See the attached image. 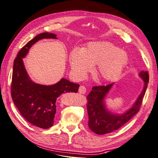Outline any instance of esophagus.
I'll return each instance as SVG.
<instances>
[{
  "label": "esophagus",
  "instance_id": "34e87169",
  "mask_svg": "<svg viewBox=\"0 0 158 158\" xmlns=\"http://www.w3.org/2000/svg\"><path fill=\"white\" fill-rule=\"evenodd\" d=\"M79 92L80 94H85L86 92V88H85V86L81 85L79 88Z\"/></svg>",
  "mask_w": 158,
  "mask_h": 158
}]
</instances>
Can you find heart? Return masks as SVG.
<instances>
[{
    "label": "heart",
    "instance_id": "obj_1",
    "mask_svg": "<svg viewBox=\"0 0 158 158\" xmlns=\"http://www.w3.org/2000/svg\"><path fill=\"white\" fill-rule=\"evenodd\" d=\"M129 61L127 52L109 42H92L85 48L73 49L70 54L73 76L81 79L92 66L100 79L112 81L118 78Z\"/></svg>",
    "mask_w": 158,
    "mask_h": 158
}]
</instances>
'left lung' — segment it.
<instances>
[{
  "label": "left lung",
  "instance_id": "obj_1",
  "mask_svg": "<svg viewBox=\"0 0 158 158\" xmlns=\"http://www.w3.org/2000/svg\"><path fill=\"white\" fill-rule=\"evenodd\" d=\"M139 77L144 81L143 90L130 109L121 114L110 112L105 104V98L114 83L107 85L94 86L92 88V91L87 97V110L89 117L88 126L92 131L98 135L109 134L121 127L138 112L149 79L147 71H141Z\"/></svg>",
  "mask_w": 158,
  "mask_h": 158
}]
</instances>
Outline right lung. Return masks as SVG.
Returning a JSON list of instances; mask_svg holds the SVG:
<instances>
[{"label":"right lung","mask_w":158,"mask_h":158,"mask_svg":"<svg viewBox=\"0 0 158 158\" xmlns=\"http://www.w3.org/2000/svg\"><path fill=\"white\" fill-rule=\"evenodd\" d=\"M48 38L57 39V35L47 32L40 33L18 52L14 62L11 89L12 100L21 115L31 124L42 129H48L53 125L57 98L63 93L77 92L79 87L77 83L64 78L51 85H40L31 79L23 58L35 42Z\"/></svg>","instance_id":"right-lung-1"}]
</instances>
